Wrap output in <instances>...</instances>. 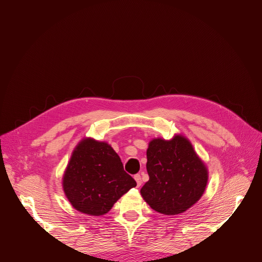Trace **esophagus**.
Wrapping results in <instances>:
<instances>
[{"mask_svg": "<svg viewBox=\"0 0 262 262\" xmlns=\"http://www.w3.org/2000/svg\"><path fill=\"white\" fill-rule=\"evenodd\" d=\"M134 178H135V181L137 182V186L140 187V186H141V184H142V181H141V176H140V174H136V175L134 176Z\"/></svg>", "mask_w": 262, "mask_h": 262, "instance_id": "obj_1", "label": "esophagus"}]
</instances>
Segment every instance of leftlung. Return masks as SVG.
Returning <instances> with one entry per match:
<instances>
[{
    "mask_svg": "<svg viewBox=\"0 0 262 262\" xmlns=\"http://www.w3.org/2000/svg\"><path fill=\"white\" fill-rule=\"evenodd\" d=\"M146 158L149 180L140 193L150 208L175 215L191 208L202 198L208 183V169L185 136L150 140Z\"/></svg>",
    "mask_w": 262,
    "mask_h": 262,
    "instance_id": "8db88e82",
    "label": "left lung"
}]
</instances>
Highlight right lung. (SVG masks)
Here are the masks:
<instances>
[{
    "label": "right lung",
    "instance_id": "add662e5",
    "mask_svg": "<svg viewBox=\"0 0 262 262\" xmlns=\"http://www.w3.org/2000/svg\"><path fill=\"white\" fill-rule=\"evenodd\" d=\"M136 186L112 145L93 138L78 142L62 177L64 195L73 208L96 216L107 213Z\"/></svg>",
    "mask_w": 262,
    "mask_h": 262
}]
</instances>
